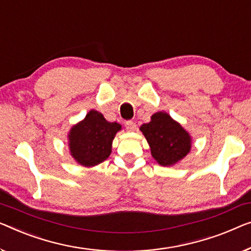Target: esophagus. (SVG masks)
<instances>
[{"label": "esophagus", "instance_id": "esophagus-1", "mask_svg": "<svg viewBox=\"0 0 251 251\" xmlns=\"http://www.w3.org/2000/svg\"><path fill=\"white\" fill-rule=\"evenodd\" d=\"M125 126H126V129L128 130V132H133V130H135V128H136L135 123L132 122V121L125 122Z\"/></svg>", "mask_w": 251, "mask_h": 251}]
</instances>
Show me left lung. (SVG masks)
<instances>
[{
	"mask_svg": "<svg viewBox=\"0 0 251 251\" xmlns=\"http://www.w3.org/2000/svg\"><path fill=\"white\" fill-rule=\"evenodd\" d=\"M151 148V154L163 167L174 166L188 154L192 137L170 115L159 111L152 115L151 122L140 127Z\"/></svg>",
	"mask_w": 251,
	"mask_h": 251,
	"instance_id": "left-lung-1",
	"label": "left lung"
}]
</instances>
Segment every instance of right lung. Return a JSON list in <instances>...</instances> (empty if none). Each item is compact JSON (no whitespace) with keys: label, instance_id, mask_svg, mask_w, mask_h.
Returning a JSON list of instances; mask_svg holds the SVG:
<instances>
[{"label":"right lung","instance_id":"obj_1","mask_svg":"<svg viewBox=\"0 0 251 251\" xmlns=\"http://www.w3.org/2000/svg\"><path fill=\"white\" fill-rule=\"evenodd\" d=\"M122 129L118 123H110L97 110H90L83 121L69 133L71 155L83 167H95L104 161L111 153L116 133Z\"/></svg>","mask_w":251,"mask_h":251}]
</instances>
